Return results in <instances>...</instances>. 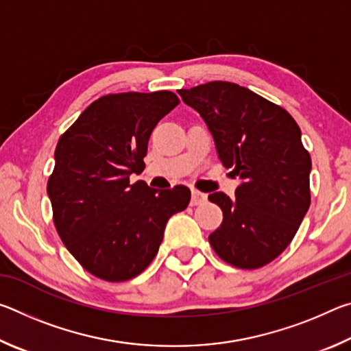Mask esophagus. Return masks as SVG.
<instances>
[{
	"label": "esophagus",
	"instance_id": "34e87169",
	"mask_svg": "<svg viewBox=\"0 0 351 351\" xmlns=\"http://www.w3.org/2000/svg\"><path fill=\"white\" fill-rule=\"evenodd\" d=\"M206 199H207L206 193H201V192H198V190H192V199H190V204L192 206L203 204Z\"/></svg>",
	"mask_w": 351,
	"mask_h": 351
}]
</instances>
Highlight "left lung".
Wrapping results in <instances>:
<instances>
[{"mask_svg": "<svg viewBox=\"0 0 351 351\" xmlns=\"http://www.w3.org/2000/svg\"><path fill=\"white\" fill-rule=\"evenodd\" d=\"M178 93L203 117L219 161L240 178L235 198L209 195L223 210V223L209 235L213 251L241 269L268 265L294 239L311 201V158L299 125L237 83L217 80Z\"/></svg>", "mask_w": 351, "mask_h": 351, "instance_id": "8db88e82", "label": "left lung"}]
</instances>
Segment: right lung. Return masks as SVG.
<instances>
[{
  "label": "right lung",
  "mask_w": 351,
  "mask_h": 351,
  "mask_svg": "<svg viewBox=\"0 0 351 351\" xmlns=\"http://www.w3.org/2000/svg\"><path fill=\"white\" fill-rule=\"evenodd\" d=\"M178 104L171 91L108 94L58 139L47 181L57 232L102 280L139 276L158 254L169 218L189 206L186 186L156 190L130 182L145 167L153 128Z\"/></svg>",
  "instance_id": "right-lung-1"
}]
</instances>
